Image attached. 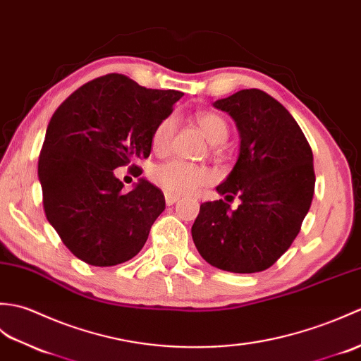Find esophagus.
Wrapping results in <instances>:
<instances>
[{
	"instance_id": "obj_1",
	"label": "esophagus",
	"mask_w": 361,
	"mask_h": 361,
	"mask_svg": "<svg viewBox=\"0 0 361 361\" xmlns=\"http://www.w3.org/2000/svg\"><path fill=\"white\" fill-rule=\"evenodd\" d=\"M178 201H179V196L165 193V202H166V205H173V204H176Z\"/></svg>"
}]
</instances>
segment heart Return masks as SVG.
<instances>
[{
  "mask_svg": "<svg viewBox=\"0 0 361 361\" xmlns=\"http://www.w3.org/2000/svg\"><path fill=\"white\" fill-rule=\"evenodd\" d=\"M197 125L204 133L205 139L212 145L224 143L228 135V128L226 120L214 113H204L197 117ZM176 131V117L170 116L160 122L153 133V149L159 154H164L171 145V139ZM151 179L157 187L170 195H190L208 185L212 182L213 174L210 170L201 165L188 164L183 160H168V162L156 166L151 173Z\"/></svg>",
  "mask_w": 361,
  "mask_h": 361,
  "instance_id": "obj_1",
  "label": "heart"
}]
</instances>
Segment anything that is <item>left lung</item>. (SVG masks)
<instances>
[{
    "instance_id": "left-lung-1",
    "label": "left lung",
    "mask_w": 361,
    "mask_h": 361,
    "mask_svg": "<svg viewBox=\"0 0 361 361\" xmlns=\"http://www.w3.org/2000/svg\"><path fill=\"white\" fill-rule=\"evenodd\" d=\"M235 120L239 154L191 227L202 258L221 270L256 274L269 269L300 233L315 188L314 156L301 128L281 103L259 90H243L216 100Z\"/></svg>"
}]
</instances>
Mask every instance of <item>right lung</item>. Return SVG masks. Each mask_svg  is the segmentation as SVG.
Listing matches in <instances>:
<instances>
[{"mask_svg": "<svg viewBox=\"0 0 361 361\" xmlns=\"http://www.w3.org/2000/svg\"><path fill=\"white\" fill-rule=\"evenodd\" d=\"M182 95L108 74L78 87L54 113L38 179L46 218L78 259L117 266L145 245L165 210L164 193L143 178L126 193L114 170L149 156L156 126Z\"/></svg>", "mask_w": 361, "mask_h": 361, "instance_id": "1", "label": "right lung"}]
</instances>
